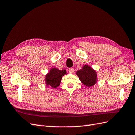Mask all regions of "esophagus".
Segmentation results:
<instances>
[{"label": "esophagus", "mask_w": 135, "mask_h": 135, "mask_svg": "<svg viewBox=\"0 0 135 135\" xmlns=\"http://www.w3.org/2000/svg\"><path fill=\"white\" fill-rule=\"evenodd\" d=\"M68 71L70 73H73V72H74V69H73V68H69Z\"/></svg>", "instance_id": "esophagus-1"}]
</instances>
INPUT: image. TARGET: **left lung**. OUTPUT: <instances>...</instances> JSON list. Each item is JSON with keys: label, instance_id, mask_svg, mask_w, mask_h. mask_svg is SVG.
Segmentation results:
<instances>
[{"label": "left lung", "instance_id": "8db88e82", "mask_svg": "<svg viewBox=\"0 0 135 135\" xmlns=\"http://www.w3.org/2000/svg\"><path fill=\"white\" fill-rule=\"evenodd\" d=\"M76 74L81 82L87 87H92L96 83V72L87 65H84L82 69L76 71Z\"/></svg>", "mask_w": 135, "mask_h": 135}]
</instances>
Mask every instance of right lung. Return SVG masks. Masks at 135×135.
Listing matches in <instances>:
<instances>
[{
  "mask_svg": "<svg viewBox=\"0 0 135 135\" xmlns=\"http://www.w3.org/2000/svg\"><path fill=\"white\" fill-rule=\"evenodd\" d=\"M66 70H60L57 68H52L46 75L45 81L47 86L50 85L52 88H56L61 83L62 76L66 74Z\"/></svg>",
  "mask_w": 135,
  "mask_h": 135,
  "instance_id": "1",
  "label": "right lung"
}]
</instances>
